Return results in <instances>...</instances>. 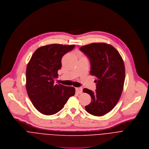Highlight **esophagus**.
Segmentation results:
<instances>
[{
	"instance_id": "34e87169",
	"label": "esophagus",
	"mask_w": 149,
	"mask_h": 149,
	"mask_svg": "<svg viewBox=\"0 0 149 149\" xmlns=\"http://www.w3.org/2000/svg\"><path fill=\"white\" fill-rule=\"evenodd\" d=\"M76 92L78 94H81L83 92V89L81 87H76Z\"/></svg>"
}]
</instances>
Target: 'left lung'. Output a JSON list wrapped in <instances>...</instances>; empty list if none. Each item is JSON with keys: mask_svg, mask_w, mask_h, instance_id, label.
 Instances as JSON below:
<instances>
[{"mask_svg": "<svg viewBox=\"0 0 149 149\" xmlns=\"http://www.w3.org/2000/svg\"><path fill=\"white\" fill-rule=\"evenodd\" d=\"M89 58L90 73L96 77V90L83 92L91 96L86 110L93 116H102L110 111L120 99L125 79V67L118 52L105 43H93L80 48Z\"/></svg>", "mask_w": 149, "mask_h": 149, "instance_id": "obj_1", "label": "left lung"}]
</instances>
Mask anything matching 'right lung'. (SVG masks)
Masks as SVG:
<instances>
[{
  "mask_svg": "<svg viewBox=\"0 0 149 149\" xmlns=\"http://www.w3.org/2000/svg\"><path fill=\"white\" fill-rule=\"evenodd\" d=\"M75 45L52 44L38 48L27 65L26 88L34 107L41 113L52 115L60 111L70 97L73 87L55 84L54 79L62 67V58Z\"/></svg>",
  "mask_w": 149,
  "mask_h": 149,
  "instance_id": "right-lung-1",
  "label": "right lung"
}]
</instances>
